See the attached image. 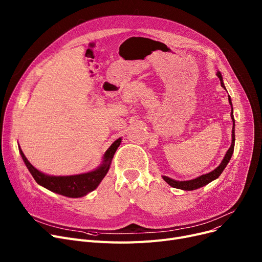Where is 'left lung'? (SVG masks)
<instances>
[{
	"mask_svg": "<svg viewBox=\"0 0 262 262\" xmlns=\"http://www.w3.org/2000/svg\"><path fill=\"white\" fill-rule=\"evenodd\" d=\"M216 75H217V77L220 78V80H221V86H222L223 88H225V86H224V84H223V78H222L221 73L217 72ZM228 101H229V103H230V105H231V114H230V117H231L232 122H233V123H232V124H233V125H232V136H231V137H232V141H231V145H230V147L228 148L227 153H226L224 159L222 160L221 164H220V166H219L215 170H213L212 172H210V173H208V174L202 175V176H200V177H198V178H194V180H191V181L178 182V181L172 180V178H170V177L162 176L163 180L166 181L171 187L177 188V189H182V190H187V191L195 190V189H199V188H201V187H203V186H205V185L209 184L210 182L214 181L215 178H217L220 175H221V173L223 172V170L225 169V167L227 166V163L229 162V160H230V158H231V155H232V153H233V147H235V119H233L232 104H231V101H230L229 96H228Z\"/></svg>",
	"mask_w": 262,
	"mask_h": 262,
	"instance_id": "obj_1",
	"label": "left lung"
}]
</instances>
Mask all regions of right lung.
<instances>
[{
    "mask_svg": "<svg viewBox=\"0 0 262 262\" xmlns=\"http://www.w3.org/2000/svg\"><path fill=\"white\" fill-rule=\"evenodd\" d=\"M120 143L121 138H119L110 145V147L106 150L104 155V162L99 169L89 173L72 176H50L43 174L42 172L38 171L32 166L30 161L24 156L21 148L19 150L27 169L31 172L37 184L49 189L52 192H55V193H58L68 198H80L88 194L89 192L93 191L100 185L109 170L110 163H112L113 157Z\"/></svg>",
    "mask_w": 262,
    "mask_h": 262,
    "instance_id": "right-lung-1",
    "label": "right lung"
}]
</instances>
